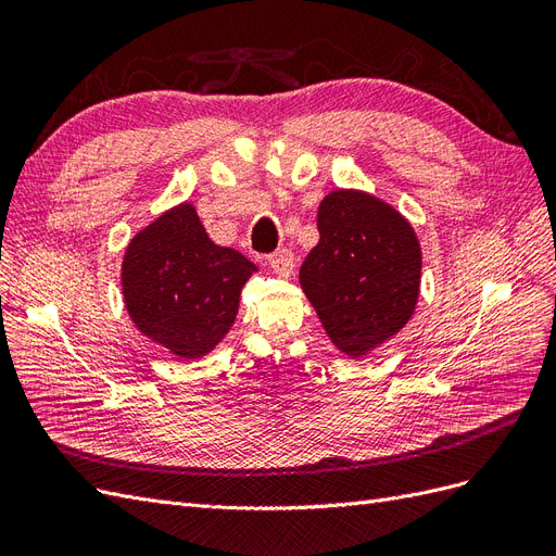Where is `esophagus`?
I'll use <instances>...</instances> for the list:
<instances>
[{
	"instance_id": "esophagus-1",
	"label": "esophagus",
	"mask_w": 556,
	"mask_h": 556,
	"mask_svg": "<svg viewBox=\"0 0 556 556\" xmlns=\"http://www.w3.org/2000/svg\"><path fill=\"white\" fill-rule=\"evenodd\" d=\"M268 264H271V268H274V271H276L278 276H282V278L292 276V271H294V255H292V250H288V248L276 250L274 255H268Z\"/></svg>"
}]
</instances>
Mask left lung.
Returning a JSON list of instances; mask_svg holds the SVG:
<instances>
[{
	"label": "left lung",
	"instance_id": "left-lung-1",
	"mask_svg": "<svg viewBox=\"0 0 556 556\" xmlns=\"http://www.w3.org/2000/svg\"><path fill=\"white\" fill-rule=\"evenodd\" d=\"M319 241L299 282L329 339L362 357L408 323L419 292V243L413 227L382 201L331 192L317 211Z\"/></svg>",
	"mask_w": 556,
	"mask_h": 556
}]
</instances>
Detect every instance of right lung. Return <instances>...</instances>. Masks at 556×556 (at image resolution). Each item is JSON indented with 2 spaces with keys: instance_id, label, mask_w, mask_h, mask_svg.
<instances>
[{
  "instance_id": "1",
  "label": "right lung",
  "mask_w": 556,
  "mask_h": 556,
  "mask_svg": "<svg viewBox=\"0 0 556 556\" xmlns=\"http://www.w3.org/2000/svg\"><path fill=\"white\" fill-rule=\"evenodd\" d=\"M255 264L215 245L190 204L164 213L134 239L123 262V292L134 325L176 357L206 355L237 319Z\"/></svg>"
}]
</instances>
